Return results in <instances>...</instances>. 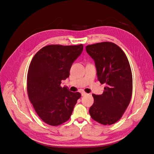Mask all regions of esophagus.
<instances>
[{"label": "esophagus", "instance_id": "obj_1", "mask_svg": "<svg viewBox=\"0 0 154 154\" xmlns=\"http://www.w3.org/2000/svg\"><path fill=\"white\" fill-rule=\"evenodd\" d=\"M81 94H82V96H85V95H87V94L86 92H83V91H82V92H81Z\"/></svg>", "mask_w": 154, "mask_h": 154}]
</instances>
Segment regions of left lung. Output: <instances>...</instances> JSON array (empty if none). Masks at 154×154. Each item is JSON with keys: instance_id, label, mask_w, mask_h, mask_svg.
Here are the masks:
<instances>
[{"instance_id": "1", "label": "left lung", "mask_w": 154, "mask_h": 154, "mask_svg": "<svg viewBox=\"0 0 154 154\" xmlns=\"http://www.w3.org/2000/svg\"><path fill=\"white\" fill-rule=\"evenodd\" d=\"M94 60L97 80L106 85L102 94H92L94 103L89 114L96 122L112 125L122 117L132 94V75L127 56L112 42L97 43L86 46Z\"/></svg>"}]
</instances>
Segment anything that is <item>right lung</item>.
Listing matches in <instances>:
<instances>
[{
  "label": "right lung",
  "instance_id": "obj_1",
  "mask_svg": "<svg viewBox=\"0 0 154 154\" xmlns=\"http://www.w3.org/2000/svg\"><path fill=\"white\" fill-rule=\"evenodd\" d=\"M83 49L78 45H49L36 53L29 65L27 78L29 99L36 114L44 122L58 126L70 118L81 97L80 92L62 87V81L69 76L73 62Z\"/></svg>",
  "mask_w": 154,
  "mask_h": 154
}]
</instances>
